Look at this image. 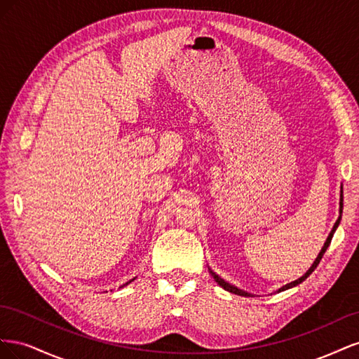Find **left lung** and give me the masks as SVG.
I'll use <instances>...</instances> for the list:
<instances>
[{"mask_svg":"<svg viewBox=\"0 0 359 359\" xmlns=\"http://www.w3.org/2000/svg\"><path fill=\"white\" fill-rule=\"evenodd\" d=\"M341 210H343V191H341V201H340V212H341ZM339 223H340V217H339V220L335 222V224H334V227H332V231H331V233L328 235V238H327V243H325V245H323V248L320 250V253H319V256L316 257V260H314V264L311 265V268L307 271L306 274H304L301 278H298V280H295V281H292V283H289V285H286V286H283L281 289H278V292H281V290H286V289H290V287H293V286H297V285H299V283H302L304 280H306L314 269H316V266L319 265V262H320V259L323 257V255H325V252H327V248L330 247V244H331V240H332V235H334V232H335V229H337V226H339ZM210 273L212 274V277H214V280L217 281V283H219L224 290H227V292H232V293H235V295H241V297H250V293H247V292H244V290H241V289H238V287H235V286H232V285H229V283H226V281L223 280V278H220L219 276H217L215 273H212V271H210Z\"/></svg>","mask_w":359,"mask_h":359,"instance_id":"1","label":"left lung"}]
</instances>
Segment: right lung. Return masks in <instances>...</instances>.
I'll return each instance as SVG.
<instances>
[{
    "instance_id": "1",
    "label": "right lung",
    "mask_w": 359,
    "mask_h": 359,
    "mask_svg": "<svg viewBox=\"0 0 359 359\" xmlns=\"http://www.w3.org/2000/svg\"><path fill=\"white\" fill-rule=\"evenodd\" d=\"M128 283H130V281H128ZM128 283H127V285H128Z\"/></svg>"
}]
</instances>
